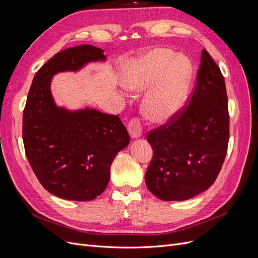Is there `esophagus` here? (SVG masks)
Segmentation results:
<instances>
[{"instance_id":"34e87169","label":"esophagus","mask_w":258,"mask_h":258,"mask_svg":"<svg viewBox=\"0 0 258 258\" xmlns=\"http://www.w3.org/2000/svg\"><path fill=\"white\" fill-rule=\"evenodd\" d=\"M128 132L131 139H139L142 136V126L139 119H131L128 124Z\"/></svg>"}]
</instances>
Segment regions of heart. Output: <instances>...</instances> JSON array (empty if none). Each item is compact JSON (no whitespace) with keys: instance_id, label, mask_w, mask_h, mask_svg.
I'll return each mask as SVG.
<instances>
[{"instance_id":"1","label":"heart","mask_w":258,"mask_h":258,"mask_svg":"<svg viewBox=\"0 0 258 258\" xmlns=\"http://www.w3.org/2000/svg\"><path fill=\"white\" fill-rule=\"evenodd\" d=\"M190 67L167 48H155L130 61L122 76V86L128 91H146L142 111L147 120L165 123L175 117L183 106Z\"/></svg>"}]
</instances>
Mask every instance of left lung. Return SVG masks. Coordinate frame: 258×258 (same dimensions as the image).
Returning <instances> with one entry per match:
<instances>
[{
	"mask_svg": "<svg viewBox=\"0 0 258 258\" xmlns=\"http://www.w3.org/2000/svg\"><path fill=\"white\" fill-rule=\"evenodd\" d=\"M228 140L225 81L204 49L189 105L147 136L154 153L145 173L148 190L163 201H183L206 191L220 173Z\"/></svg>",
	"mask_w": 258,
	"mask_h": 258,
	"instance_id": "8db88e82",
	"label": "left lung"
}]
</instances>
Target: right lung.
Returning a JSON list of instances; mask_svg holds the SVG:
<instances>
[{
	"label": "right lung",
	"instance_id": "right-lung-1",
	"mask_svg": "<svg viewBox=\"0 0 258 258\" xmlns=\"http://www.w3.org/2000/svg\"><path fill=\"white\" fill-rule=\"evenodd\" d=\"M103 52L81 45L54 54L35 74L23 111L22 139L30 166L46 190L66 200L90 201L102 194L115 156L130 142L118 116L89 106L68 110L52 97L54 75L104 62Z\"/></svg>",
	"mask_w": 258,
	"mask_h": 258
}]
</instances>
